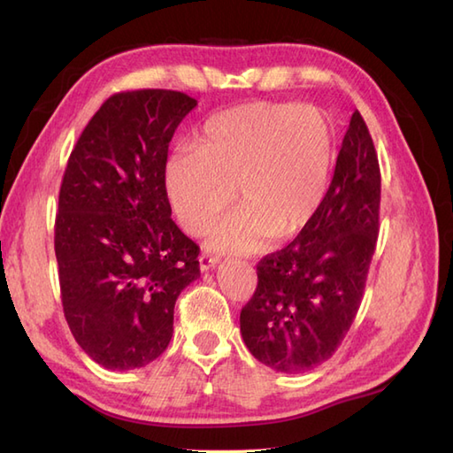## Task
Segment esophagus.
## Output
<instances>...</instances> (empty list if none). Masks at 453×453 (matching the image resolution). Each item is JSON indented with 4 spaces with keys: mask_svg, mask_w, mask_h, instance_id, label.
Returning a JSON list of instances; mask_svg holds the SVG:
<instances>
[{
    "mask_svg": "<svg viewBox=\"0 0 453 453\" xmlns=\"http://www.w3.org/2000/svg\"><path fill=\"white\" fill-rule=\"evenodd\" d=\"M198 263H200V271L206 273V271H210V268H214V266L218 265V258L211 257V255L202 253V255L198 257Z\"/></svg>",
    "mask_w": 453,
    "mask_h": 453,
    "instance_id": "34e87169",
    "label": "esophagus"
}]
</instances>
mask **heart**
Segmentation results:
<instances>
[{
    "instance_id": "1",
    "label": "heart",
    "mask_w": 453,
    "mask_h": 453,
    "mask_svg": "<svg viewBox=\"0 0 453 453\" xmlns=\"http://www.w3.org/2000/svg\"><path fill=\"white\" fill-rule=\"evenodd\" d=\"M195 148L173 151L163 185L179 226L202 235L232 206L242 208L210 239L224 253H257L268 239L290 242L310 227L329 195L336 130L323 109L249 103L200 128Z\"/></svg>"
}]
</instances>
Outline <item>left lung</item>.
Returning a JSON list of instances; mask_svg holds the SVG:
<instances>
[{
    "mask_svg": "<svg viewBox=\"0 0 453 453\" xmlns=\"http://www.w3.org/2000/svg\"><path fill=\"white\" fill-rule=\"evenodd\" d=\"M380 198L378 153L356 111L319 216L257 265V290L239 323L258 362L300 373L339 349L362 302L380 232Z\"/></svg>",
    "mask_w": 453,
    "mask_h": 453,
    "instance_id": "8db88e82",
    "label": "left lung"
}]
</instances>
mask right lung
<instances>
[{
  "mask_svg": "<svg viewBox=\"0 0 453 453\" xmlns=\"http://www.w3.org/2000/svg\"><path fill=\"white\" fill-rule=\"evenodd\" d=\"M195 107L169 89L112 95L67 159L54 226L64 315L107 370L165 352L177 297L200 276V249L171 219L163 185L169 142Z\"/></svg>",
  "mask_w": 453,
  "mask_h": 453,
  "instance_id": "1",
  "label": "right lung"
}]
</instances>
